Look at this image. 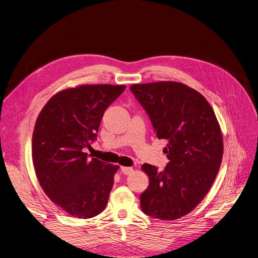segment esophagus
I'll list each match as a JSON object with an SVG mask.
<instances>
[{"label":"esophagus","mask_w":258,"mask_h":258,"mask_svg":"<svg viewBox=\"0 0 258 258\" xmlns=\"http://www.w3.org/2000/svg\"><path fill=\"white\" fill-rule=\"evenodd\" d=\"M120 170H121V173L124 174V175H130V174H132L133 171H134L133 168H128V167H121Z\"/></svg>","instance_id":"34e87169"}]
</instances>
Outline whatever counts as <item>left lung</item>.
Wrapping results in <instances>:
<instances>
[{
	"instance_id": "left-lung-1",
	"label": "left lung",
	"mask_w": 258,
	"mask_h": 258,
	"mask_svg": "<svg viewBox=\"0 0 258 258\" xmlns=\"http://www.w3.org/2000/svg\"><path fill=\"white\" fill-rule=\"evenodd\" d=\"M132 92L148 114L170 160L162 172L144 163L149 186L140 196L143 212L161 220L185 216L202 202L218 174L223 139L216 115L196 89L180 82L134 84Z\"/></svg>"
}]
</instances>
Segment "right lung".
<instances>
[{"label": "right lung", "instance_id": "add662e5", "mask_svg": "<svg viewBox=\"0 0 258 258\" xmlns=\"http://www.w3.org/2000/svg\"><path fill=\"white\" fill-rule=\"evenodd\" d=\"M125 85L86 84L63 89L36 120L32 153L42 189L54 204L80 219L103 212L118 166L89 159L84 148L97 138L106 109Z\"/></svg>", "mask_w": 258, "mask_h": 258}]
</instances>
